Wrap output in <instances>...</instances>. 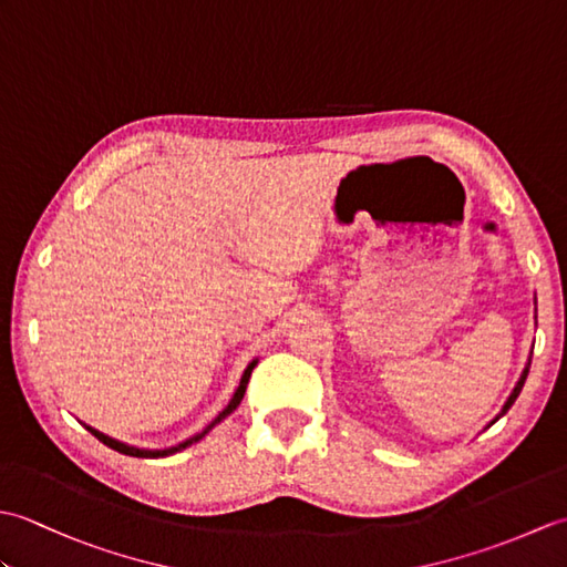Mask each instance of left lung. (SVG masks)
<instances>
[{
  "instance_id": "1",
  "label": "left lung",
  "mask_w": 567,
  "mask_h": 567,
  "mask_svg": "<svg viewBox=\"0 0 567 567\" xmlns=\"http://www.w3.org/2000/svg\"><path fill=\"white\" fill-rule=\"evenodd\" d=\"M528 368H532V358H528V363H526V368H524V372H522V378H519V382H516V388L512 390V394H509V400L504 402V406H502V412L497 414V419H502L504 414L509 412V406L516 402V396H519V392H522V388H524V382H526V375H528ZM495 419V421H497ZM495 421H492V424H495Z\"/></svg>"
}]
</instances>
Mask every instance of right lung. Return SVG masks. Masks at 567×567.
I'll return each instance as SVG.
<instances>
[{"label":"right lung","mask_w":567,"mask_h":567,"mask_svg":"<svg viewBox=\"0 0 567 567\" xmlns=\"http://www.w3.org/2000/svg\"><path fill=\"white\" fill-rule=\"evenodd\" d=\"M258 365V360H252V363H248V368L244 370V375H240V382H238V388H236V392H234V396H231V402L226 404V409L224 412H219V416H216L212 424L204 429V431H199V433H195V436L192 439H187V441H183V443H177V445H173V449H163V451H146V449H136V445H128V443H122V441H116V439H112V436H106V433H102V431H97V429H92V426H87V431L92 433V436H97L104 445H110V449H114V451H118V453H124V455H134V457H165V455H173V453H179L183 449H187V445H192V443H197V441H202L204 436H207V433L216 426V424H221V421L234 412V409L240 404V400H244V394H246V384H248V380H250V372H252V368Z\"/></svg>","instance_id":"obj_1"}]
</instances>
